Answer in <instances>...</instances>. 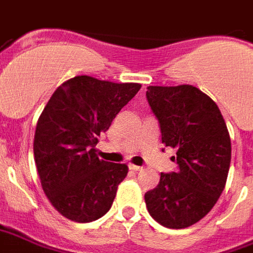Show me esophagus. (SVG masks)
<instances>
[{
  "label": "esophagus",
  "mask_w": 253,
  "mask_h": 253,
  "mask_svg": "<svg viewBox=\"0 0 253 253\" xmlns=\"http://www.w3.org/2000/svg\"><path fill=\"white\" fill-rule=\"evenodd\" d=\"M128 167H129V169H132V171H140V169H141V167H140V166H134V165H132V163H130Z\"/></svg>",
  "instance_id": "34e87169"
}]
</instances>
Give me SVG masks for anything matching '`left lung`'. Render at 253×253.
<instances>
[{
    "label": "left lung",
    "instance_id": "obj_1",
    "mask_svg": "<svg viewBox=\"0 0 253 253\" xmlns=\"http://www.w3.org/2000/svg\"><path fill=\"white\" fill-rule=\"evenodd\" d=\"M147 99L162 143L176 151L179 169L160 172L145 205L160 225L183 229L202 220L220 198L230 166L229 132L214 101L191 84L149 86Z\"/></svg>",
    "mask_w": 253,
    "mask_h": 253
}]
</instances>
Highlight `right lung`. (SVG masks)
<instances>
[{
    "label": "right lung",
    "instance_id": "add662e5",
    "mask_svg": "<svg viewBox=\"0 0 253 253\" xmlns=\"http://www.w3.org/2000/svg\"><path fill=\"white\" fill-rule=\"evenodd\" d=\"M140 87L78 75L55 90L40 114L33 140L36 169L44 194L68 220H98L113 204L128 166L99 159L95 145Z\"/></svg>",
    "mask_w": 253,
    "mask_h": 253
}]
</instances>
